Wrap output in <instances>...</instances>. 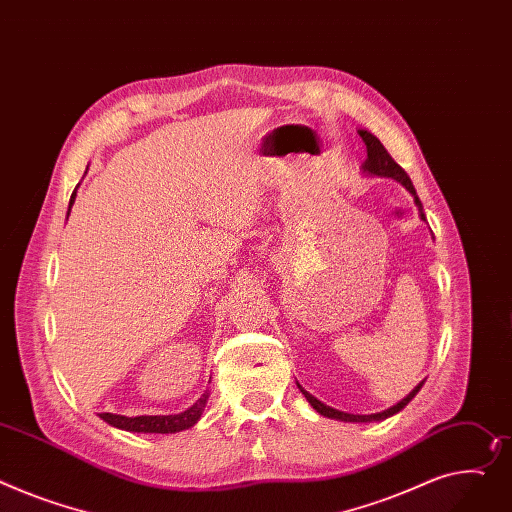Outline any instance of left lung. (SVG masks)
Returning a JSON list of instances; mask_svg holds the SVG:
<instances>
[{"instance_id": "1", "label": "left lung", "mask_w": 512, "mask_h": 512, "mask_svg": "<svg viewBox=\"0 0 512 512\" xmlns=\"http://www.w3.org/2000/svg\"><path fill=\"white\" fill-rule=\"evenodd\" d=\"M358 133H360L362 142L366 144V154H368V158H366V162H364V170H366V173L377 175V177H391V179L399 181L407 191H410V193L414 195L416 206L420 208V216H422V220H426V216H424V212H422V201H420V197L416 195L414 183H412L410 177H407L405 170L391 158V154H389L387 148L381 144V140L377 138V135H372V133L366 131V129H360ZM422 385H424V381H422L410 395L403 397L397 405L389 407V410L379 412V414H370V416H354V414H344V412H339V410H333V407L321 403L317 397H313L309 391H304L300 385H298V389L302 391V395L306 397V401H309L321 416H327V418H333V420H342V422H379V420H387L389 416L401 412L403 407L416 397V393L422 389Z\"/></svg>"}]
</instances>
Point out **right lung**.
<instances>
[{"instance_id": "obj_1", "label": "right lung", "mask_w": 512, "mask_h": 512, "mask_svg": "<svg viewBox=\"0 0 512 512\" xmlns=\"http://www.w3.org/2000/svg\"><path fill=\"white\" fill-rule=\"evenodd\" d=\"M74 197H76V191L72 193L70 208H72V203H74ZM206 401H208V391L203 393L189 407V410H185L181 414H175V416H138V418H127V416H117V414H100V418L105 420L107 424L115 426V428L129 430V432L173 434V432H181V430L191 428L201 418V412H203V407H206Z\"/></svg>"}]
</instances>
